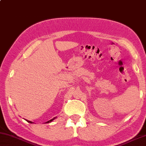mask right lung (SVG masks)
Here are the masks:
<instances>
[{
    "instance_id": "right-lung-1",
    "label": "right lung",
    "mask_w": 146,
    "mask_h": 146,
    "mask_svg": "<svg viewBox=\"0 0 146 146\" xmlns=\"http://www.w3.org/2000/svg\"><path fill=\"white\" fill-rule=\"evenodd\" d=\"M54 119H56V117H54V119H51V120H50V121H47V122H47V123H48V122H50L51 121H53V120ZM26 121L28 122H29V123H33V122H31V121H27V120H26Z\"/></svg>"
}]
</instances>
